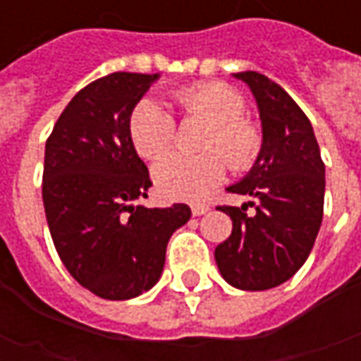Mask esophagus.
Masks as SVG:
<instances>
[{"label": "esophagus", "instance_id": "esophagus-1", "mask_svg": "<svg viewBox=\"0 0 361 361\" xmlns=\"http://www.w3.org/2000/svg\"><path fill=\"white\" fill-rule=\"evenodd\" d=\"M207 211H209V204H204V203L191 204V212H193V216H201V214H204Z\"/></svg>", "mask_w": 361, "mask_h": 361}]
</instances>
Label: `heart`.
<instances>
[{
  "label": "heart",
  "mask_w": 361,
  "mask_h": 361,
  "mask_svg": "<svg viewBox=\"0 0 361 361\" xmlns=\"http://www.w3.org/2000/svg\"><path fill=\"white\" fill-rule=\"evenodd\" d=\"M172 98L183 118L207 121L209 127L201 139V150L207 152L197 157L168 154L162 158L152 170L160 195L195 201L224 180L228 164L234 172L253 168L263 150V131L243 114L245 100L238 90L224 82L207 81L181 87ZM127 131L139 157L157 160L172 149L176 121L152 100H141L129 114Z\"/></svg>",
  "instance_id": "b5f03b06"
}]
</instances>
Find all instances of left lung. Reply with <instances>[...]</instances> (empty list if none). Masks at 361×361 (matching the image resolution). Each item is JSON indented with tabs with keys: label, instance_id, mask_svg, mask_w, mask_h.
Instances as JSON below:
<instances>
[{
	"label": "left lung",
	"instance_id": "obj_1",
	"mask_svg": "<svg viewBox=\"0 0 361 361\" xmlns=\"http://www.w3.org/2000/svg\"><path fill=\"white\" fill-rule=\"evenodd\" d=\"M250 85L263 121V150L251 172L228 193L251 195L247 204H220L232 234L214 259L228 284L269 290L294 276L310 257L323 220L325 162L310 119L280 85L257 71L234 73Z\"/></svg>",
	"mask_w": 361,
	"mask_h": 361
}]
</instances>
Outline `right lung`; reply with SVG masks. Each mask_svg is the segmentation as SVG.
<instances>
[{
	"label": "right lung",
	"mask_w": 361,
	"mask_h": 361,
	"mask_svg": "<svg viewBox=\"0 0 361 361\" xmlns=\"http://www.w3.org/2000/svg\"><path fill=\"white\" fill-rule=\"evenodd\" d=\"M157 75L110 73L67 104L46 141L42 201L61 263L104 300L147 292L164 269L166 245L191 209L135 204L152 185L127 121Z\"/></svg>",
	"instance_id": "obj_1"
}]
</instances>
